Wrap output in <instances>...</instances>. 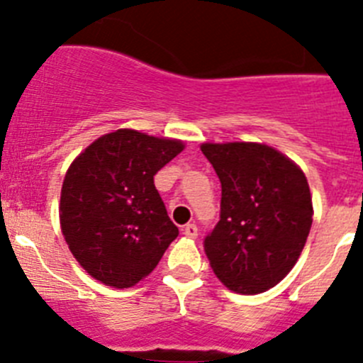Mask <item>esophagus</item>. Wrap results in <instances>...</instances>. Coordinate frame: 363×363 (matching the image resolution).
Masks as SVG:
<instances>
[{
	"instance_id": "obj_1",
	"label": "esophagus",
	"mask_w": 363,
	"mask_h": 363,
	"mask_svg": "<svg viewBox=\"0 0 363 363\" xmlns=\"http://www.w3.org/2000/svg\"><path fill=\"white\" fill-rule=\"evenodd\" d=\"M182 233H184L186 237H189V238H197L199 230H197V226H195V224H186L184 230H182Z\"/></svg>"
}]
</instances>
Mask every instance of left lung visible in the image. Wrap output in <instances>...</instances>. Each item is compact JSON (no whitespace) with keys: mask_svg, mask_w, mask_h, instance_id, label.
<instances>
[{"mask_svg":"<svg viewBox=\"0 0 363 363\" xmlns=\"http://www.w3.org/2000/svg\"><path fill=\"white\" fill-rule=\"evenodd\" d=\"M222 188L220 220L206 235L210 266L231 291L257 295L293 269L313 222L302 169L259 143L201 146Z\"/></svg>","mask_w":363,"mask_h":363,"instance_id":"1","label":"left lung"}]
</instances>
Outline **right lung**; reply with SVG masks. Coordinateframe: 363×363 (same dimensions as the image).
<instances>
[{
  "mask_svg": "<svg viewBox=\"0 0 363 363\" xmlns=\"http://www.w3.org/2000/svg\"><path fill=\"white\" fill-rule=\"evenodd\" d=\"M182 148L175 139L123 128L72 162L61 188V230L94 279L119 289L135 286L177 238L153 175Z\"/></svg>",
  "mask_w": 363,
  "mask_h": 363,
  "instance_id": "obj_1",
  "label": "right lung"
}]
</instances>
